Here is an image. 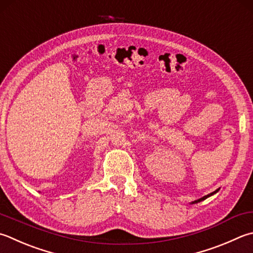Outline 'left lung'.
Returning <instances> with one entry per match:
<instances>
[{"instance_id":"1","label":"left lung","mask_w":253,"mask_h":253,"mask_svg":"<svg viewBox=\"0 0 253 253\" xmlns=\"http://www.w3.org/2000/svg\"><path fill=\"white\" fill-rule=\"evenodd\" d=\"M218 190H219V188L218 189H216L215 192H212V193H211V194H208V195H206V196H204V197H202L201 199H197V201H195V202H193L192 204H197V203H199V202H203V201H205V199L206 198H208V197H211V196H212L213 194H216V193H218Z\"/></svg>"}]
</instances>
